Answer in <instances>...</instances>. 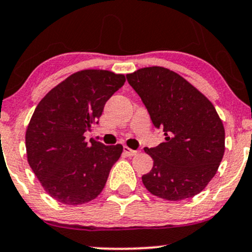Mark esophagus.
<instances>
[{
  "label": "esophagus",
  "instance_id": "1",
  "mask_svg": "<svg viewBox=\"0 0 252 252\" xmlns=\"http://www.w3.org/2000/svg\"><path fill=\"white\" fill-rule=\"evenodd\" d=\"M123 150H124V153H126V155H128V156H135L136 154H137V150H132V149H130L129 147H124L123 148Z\"/></svg>",
  "mask_w": 252,
  "mask_h": 252
}]
</instances>
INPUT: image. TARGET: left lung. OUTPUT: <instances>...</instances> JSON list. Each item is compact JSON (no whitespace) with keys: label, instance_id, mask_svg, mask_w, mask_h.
<instances>
[{"label":"left lung","instance_id":"left-lung-1","mask_svg":"<svg viewBox=\"0 0 252 252\" xmlns=\"http://www.w3.org/2000/svg\"><path fill=\"white\" fill-rule=\"evenodd\" d=\"M164 142L144 148L154 164L142 176L152 194L170 201L200 193L218 170L225 130L213 104L175 72L152 66L126 74Z\"/></svg>","mask_w":252,"mask_h":252}]
</instances>
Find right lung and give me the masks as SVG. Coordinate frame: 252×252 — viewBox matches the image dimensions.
<instances>
[{"mask_svg":"<svg viewBox=\"0 0 252 252\" xmlns=\"http://www.w3.org/2000/svg\"><path fill=\"white\" fill-rule=\"evenodd\" d=\"M126 83L124 74L83 70L58 84L40 100L26 131L27 160L42 187L65 205H80L100 194L121 144L85 141L104 105Z\"/></svg>","mask_w":252,"mask_h":252,"instance_id":"1","label":"right lung"}]
</instances>
